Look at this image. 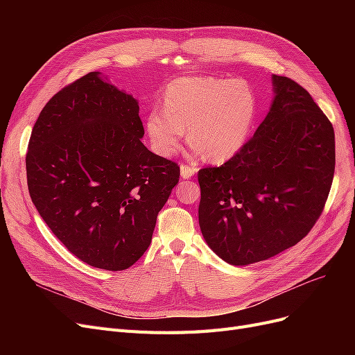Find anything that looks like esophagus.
<instances>
[{
	"label": "esophagus",
	"mask_w": 355,
	"mask_h": 355,
	"mask_svg": "<svg viewBox=\"0 0 355 355\" xmlns=\"http://www.w3.org/2000/svg\"><path fill=\"white\" fill-rule=\"evenodd\" d=\"M197 173V167L194 166H187V164H182L180 166V175L184 179H189Z\"/></svg>",
	"instance_id": "1"
}]
</instances>
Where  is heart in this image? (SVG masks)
<instances>
[{
	"mask_svg": "<svg viewBox=\"0 0 355 355\" xmlns=\"http://www.w3.org/2000/svg\"><path fill=\"white\" fill-rule=\"evenodd\" d=\"M256 94L241 80L184 77L171 81L163 108L146 115V133L154 151L173 155L185 137L214 163L239 154L249 139L256 116Z\"/></svg>",
	"mask_w": 355,
	"mask_h": 355,
	"instance_id": "1",
	"label": "heart"
}]
</instances>
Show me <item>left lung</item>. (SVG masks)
Instances as JSON below:
<instances>
[{"mask_svg":"<svg viewBox=\"0 0 355 355\" xmlns=\"http://www.w3.org/2000/svg\"><path fill=\"white\" fill-rule=\"evenodd\" d=\"M271 110L241 151L198 171V222L231 265L261 262L295 245L323 213L335 173V132L296 81L272 75Z\"/></svg>","mask_w":355,"mask_h":355,"instance_id":"obj_1","label":"left lung"}]
</instances>
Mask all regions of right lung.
<instances>
[{"label": "right lung", "mask_w": 355, "mask_h": 355, "mask_svg": "<svg viewBox=\"0 0 355 355\" xmlns=\"http://www.w3.org/2000/svg\"><path fill=\"white\" fill-rule=\"evenodd\" d=\"M139 103L89 72L46 103L26 153L28 189L67 249L94 268L123 271L151 244L180 168L141 142Z\"/></svg>", "instance_id": "add662e5"}]
</instances>
